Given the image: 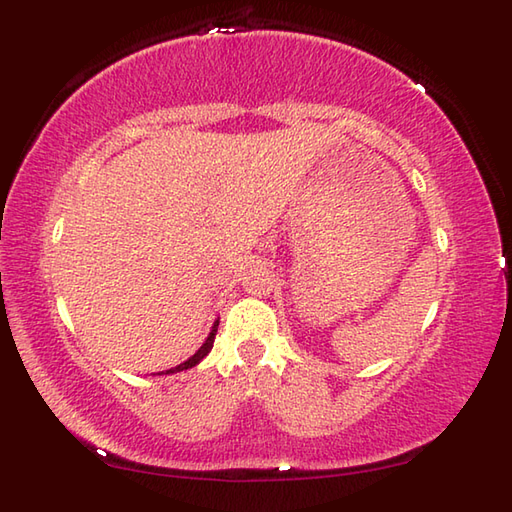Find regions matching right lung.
Listing matches in <instances>:
<instances>
[{"label":"right lung","instance_id":"obj_1","mask_svg":"<svg viewBox=\"0 0 512 512\" xmlns=\"http://www.w3.org/2000/svg\"><path fill=\"white\" fill-rule=\"evenodd\" d=\"M217 325H220V321H215L213 323V330H211V334L206 336V341L202 343V347L198 352H195L191 358H187V361L184 363H180L178 367H171V369H167V372H160V374H176V372H182V369H191V367H195L198 365L202 358L211 352V347H213V341H215V332H217Z\"/></svg>","mask_w":512,"mask_h":512}]
</instances>
